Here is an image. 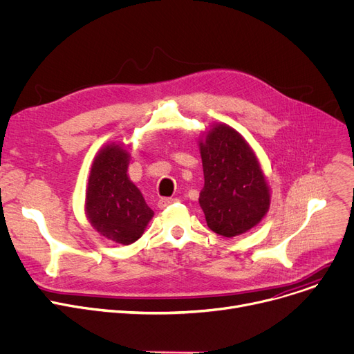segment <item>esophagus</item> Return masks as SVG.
Here are the masks:
<instances>
[{
	"mask_svg": "<svg viewBox=\"0 0 354 354\" xmlns=\"http://www.w3.org/2000/svg\"><path fill=\"white\" fill-rule=\"evenodd\" d=\"M176 201H177V198L164 197V198H160V200H158V207H160V209H165V207L171 205V204H173V203H176Z\"/></svg>",
	"mask_w": 354,
	"mask_h": 354,
	"instance_id": "esophagus-1",
	"label": "esophagus"
}]
</instances>
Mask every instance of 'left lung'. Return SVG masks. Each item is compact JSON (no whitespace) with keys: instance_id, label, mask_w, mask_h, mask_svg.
Listing matches in <instances>:
<instances>
[{"instance_id":"obj_1","label":"left lung","mask_w":354,"mask_h":354,"mask_svg":"<svg viewBox=\"0 0 354 354\" xmlns=\"http://www.w3.org/2000/svg\"><path fill=\"white\" fill-rule=\"evenodd\" d=\"M204 187L200 207L207 225L223 237L252 230L267 214L270 187L250 144L233 127L216 122L198 138Z\"/></svg>"}]
</instances>
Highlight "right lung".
I'll use <instances>...</instances> for the list:
<instances>
[{
    "instance_id": "obj_1",
    "label": "right lung",
    "mask_w": 354,
    "mask_h": 354,
    "mask_svg": "<svg viewBox=\"0 0 354 354\" xmlns=\"http://www.w3.org/2000/svg\"><path fill=\"white\" fill-rule=\"evenodd\" d=\"M129 164L126 145L106 144L94 157L86 189L87 220L100 236L122 245L137 241L154 216L127 174Z\"/></svg>"
}]
</instances>
